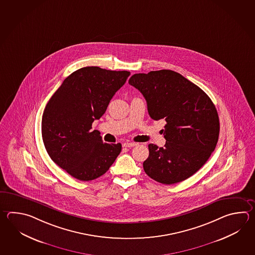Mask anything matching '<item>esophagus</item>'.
Instances as JSON below:
<instances>
[{
  "mask_svg": "<svg viewBox=\"0 0 255 255\" xmlns=\"http://www.w3.org/2000/svg\"><path fill=\"white\" fill-rule=\"evenodd\" d=\"M135 145H137V143L136 142H131V141H127V142L124 143V146L125 147H128V148H130V147H133V146Z\"/></svg>",
  "mask_w": 255,
  "mask_h": 255,
  "instance_id": "obj_1",
  "label": "esophagus"
}]
</instances>
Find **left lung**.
I'll use <instances>...</instances> for the list:
<instances>
[{
  "label": "left lung",
  "mask_w": 255,
  "mask_h": 255,
  "mask_svg": "<svg viewBox=\"0 0 255 255\" xmlns=\"http://www.w3.org/2000/svg\"><path fill=\"white\" fill-rule=\"evenodd\" d=\"M129 83L147 102L151 119H164V147L150 143L143 161L156 182L174 184L192 176L208 161L220 132L218 113L202 89L171 70L133 74Z\"/></svg>",
  "instance_id": "1"
}]
</instances>
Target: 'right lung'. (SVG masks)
<instances>
[{
	"instance_id": "obj_1",
	"label": "right lung",
	"mask_w": 255,
	"mask_h": 255,
	"mask_svg": "<svg viewBox=\"0 0 255 255\" xmlns=\"http://www.w3.org/2000/svg\"><path fill=\"white\" fill-rule=\"evenodd\" d=\"M130 74L97 66L81 68L63 81L45 106L42 135L47 152L80 181L102 176L122 151L121 143H104L92 125Z\"/></svg>"
}]
</instances>
